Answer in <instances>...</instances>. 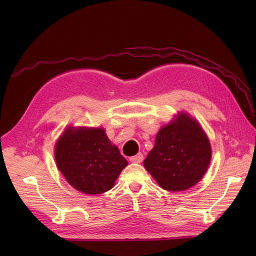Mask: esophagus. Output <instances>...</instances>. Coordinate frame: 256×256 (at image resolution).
Returning a JSON list of instances; mask_svg holds the SVG:
<instances>
[{"label":"esophagus","instance_id":"esophagus-1","mask_svg":"<svg viewBox=\"0 0 256 256\" xmlns=\"http://www.w3.org/2000/svg\"><path fill=\"white\" fill-rule=\"evenodd\" d=\"M130 161L132 162V164H141V162L143 161V154L140 152V154H136V156L130 157Z\"/></svg>","mask_w":256,"mask_h":256}]
</instances>
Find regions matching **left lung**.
Listing matches in <instances>:
<instances>
[{
	"mask_svg": "<svg viewBox=\"0 0 256 256\" xmlns=\"http://www.w3.org/2000/svg\"><path fill=\"white\" fill-rule=\"evenodd\" d=\"M212 158L208 138L200 124L184 113L162 127L144 166L168 191L187 190L200 180Z\"/></svg>",
	"mask_w": 256,
	"mask_h": 256,
	"instance_id": "8db88e82",
	"label": "left lung"
}]
</instances>
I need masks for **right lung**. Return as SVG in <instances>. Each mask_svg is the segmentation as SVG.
<instances>
[{
  "label": "right lung",
  "mask_w": 256,
  "mask_h": 256,
  "mask_svg": "<svg viewBox=\"0 0 256 256\" xmlns=\"http://www.w3.org/2000/svg\"><path fill=\"white\" fill-rule=\"evenodd\" d=\"M56 161L67 182L86 194L112 189L128 166L100 128H67L56 145Z\"/></svg>",
  "instance_id": "obj_1"
}]
</instances>
